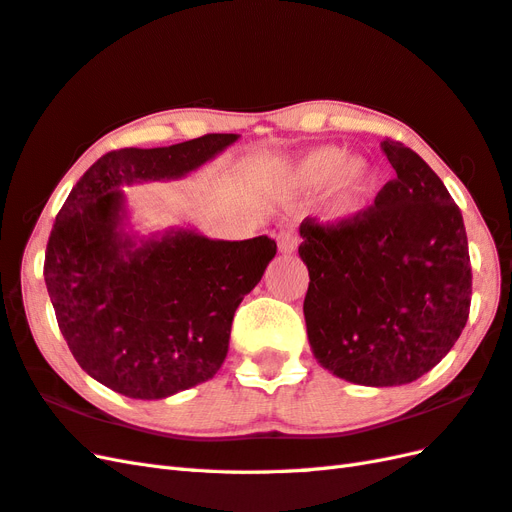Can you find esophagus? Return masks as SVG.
I'll return each mask as SVG.
<instances>
[{
    "mask_svg": "<svg viewBox=\"0 0 512 512\" xmlns=\"http://www.w3.org/2000/svg\"><path fill=\"white\" fill-rule=\"evenodd\" d=\"M277 242H279L281 253H294L296 246H298V235L294 231H281Z\"/></svg>",
    "mask_w": 512,
    "mask_h": 512,
    "instance_id": "1",
    "label": "esophagus"
}]
</instances>
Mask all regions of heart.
Wrapping results in <instances>:
<instances>
[{
    "instance_id": "heart-1",
    "label": "heart",
    "mask_w": 512,
    "mask_h": 512,
    "mask_svg": "<svg viewBox=\"0 0 512 512\" xmlns=\"http://www.w3.org/2000/svg\"><path fill=\"white\" fill-rule=\"evenodd\" d=\"M303 177L311 186H329L337 181L333 212L339 216L357 212L370 192L368 166L361 162L346 164V153L335 147L313 151L303 162Z\"/></svg>"
}]
</instances>
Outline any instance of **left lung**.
<instances>
[{"label":"left lung","mask_w":512,"mask_h":512,"mask_svg":"<svg viewBox=\"0 0 512 512\" xmlns=\"http://www.w3.org/2000/svg\"><path fill=\"white\" fill-rule=\"evenodd\" d=\"M396 170L361 212L305 218L298 253L309 268L305 322L313 355L344 381H417L461 337L471 264L461 209L422 157L385 138Z\"/></svg>","instance_id":"8db88e82"}]
</instances>
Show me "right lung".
Masks as SVG:
<instances>
[{
  "label": "right lung",
  "instance_id": "add662e5",
  "mask_svg": "<svg viewBox=\"0 0 512 512\" xmlns=\"http://www.w3.org/2000/svg\"><path fill=\"white\" fill-rule=\"evenodd\" d=\"M235 134L101 155L75 183L51 229L45 283L80 368L127 398L157 400L209 381L227 357L242 298L277 253L268 235L225 242L192 231L131 248L123 183L183 177Z\"/></svg>",
  "mask_w": 512,
  "mask_h": 512
}]
</instances>
